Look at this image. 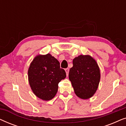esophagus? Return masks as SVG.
Segmentation results:
<instances>
[{"label":"esophagus","instance_id":"obj_1","mask_svg":"<svg viewBox=\"0 0 126 126\" xmlns=\"http://www.w3.org/2000/svg\"><path fill=\"white\" fill-rule=\"evenodd\" d=\"M65 72H66V76H68V74H69V70L68 68H66L65 69Z\"/></svg>","mask_w":126,"mask_h":126}]
</instances>
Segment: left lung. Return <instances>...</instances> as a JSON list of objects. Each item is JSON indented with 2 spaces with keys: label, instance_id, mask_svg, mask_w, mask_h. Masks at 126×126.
<instances>
[{
  "label": "left lung",
  "instance_id": "8db88e82",
  "mask_svg": "<svg viewBox=\"0 0 126 126\" xmlns=\"http://www.w3.org/2000/svg\"><path fill=\"white\" fill-rule=\"evenodd\" d=\"M69 79L76 94L88 99L97 91L100 80V72L96 60L89 55H80L73 60Z\"/></svg>",
  "mask_w": 126,
  "mask_h": 126
}]
</instances>
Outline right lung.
Segmentation results:
<instances>
[{
    "label": "right lung",
    "mask_w": 126,
    "mask_h": 126,
    "mask_svg": "<svg viewBox=\"0 0 126 126\" xmlns=\"http://www.w3.org/2000/svg\"><path fill=\"white\" fill-rule=\"evenodd\" d=\"M66 77L60 63L50 54L38 55L28 70L29 82L32 92L43 100H50L57 92L58 83Z\"/></svg>",
    "instance_id": "obj_1"
}]
</instances>
